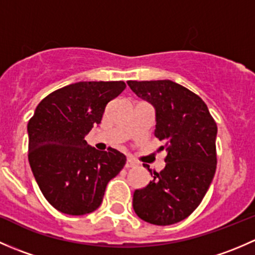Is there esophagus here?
I'll return each mask as SVG.
<instances>
[{"instance_id": "34e87169", "label": "esophagus", "mask_w": 255, "mask_h": 255, "mask_svg": "<svg viewBox=\"0 0 255 255\" xmlns=\"http://www.w3.org/2000/svg\"><path fill=\"white\" fill-rule=\"evenodd\" d=\"M138 165V163L135 160H133V159H130V158H128L127 159V161H126V168L127 169H129V168H135V166Z\"/></svg>"}]
</instances>
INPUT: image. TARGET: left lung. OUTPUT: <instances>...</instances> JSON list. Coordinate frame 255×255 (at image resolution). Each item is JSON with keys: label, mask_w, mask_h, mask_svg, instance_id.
I'll use <instances>...</instances> for the list:
<instances>
[{"label": "left lung", "mask_w": 255, "mask_h": 255, "mask_svg": "<svg viewBox=\"0 0 255 255\" xmlns=\"http://www.w3.org/2000/svg\"><path fill=\"white\" fill-rule=\"evenodd\" d=\"M138 97L155 109L154 135L164 142L165 168L133 194L139 218L169 226L189 217L206 195L217 164V125L206 104L171 80L127 81Z\"/></svg>", "instance_id": "1"}]
</instances>
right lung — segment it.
<instances>
[{
  "label": "right lung",
  "mask_w": 255,
  "mask_h": 255,
  "mask_svg": "<svg viewBox=\"0 0 255 255\" xmlns=\"http://www.w3.org/2000/svg\"><path fill=\"white\" fill-rule=\"evenodd\" d=\"M123 81H81L49 94L28 122V160L40 191L54 208L81 216L100 207L126 155L117 149L100 151L85 135L100 125L106 105Z\"/></svg>",
  "instance_id": "right-lung-1"
}]
</instances>
